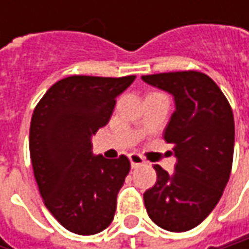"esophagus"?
Instances as JSON below:
<instances>
[{"instance_id": "obj_1", "label": "esophagus", "mask_w": 249, "mask_h": 249, "mask_svg": "<svg viewBox=\"0 0 249 249\" xmlns=\"http://www.w3.org/2000/svg\"><path fill=\"white\" fill-rule=\"evenodd\" d=\"M128 159H129V161H131L132 169H137L138 166H142V164L145 163V159H144L142 156L137 154V153H131V154L128 156Z\"/></svg>"}]
</instances>
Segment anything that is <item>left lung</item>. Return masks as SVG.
Returning a JSON list of instances; mask_svg holds the SVG:
<instances>
[{
    "label": "left lung",
    "instance_id": "1",
    "mask_svg": "<svg viewBox=\"0 0 249 249\" xmlns=\"http://www.w3.org/2000/svg\"><path fill=\"white\" fill-rule=\"evenodd\" d=\"M141 79L174 96L164 140L174 144L177 159L172 174L154 166L157 181L144 193V205L154 224L184 232L203 222L224 193L233 159V114L219 86L205 73L184 71Z\"/></svg>",
    "mask_w": 249,
    "mask_h": 249
}]
</instances>
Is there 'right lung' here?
<instances>
[{"mask_svg":"<svg viewBox=\"0 0 249 249\" xmlns=\"http://www.w3.org/2000/svg\"><path fill=\"white\" fill-rule=\"evenodd\" d=\"M135 76H69L56 82L34 108L30 156L50 213L68 231L93 235L108 228L131 164L92 154V135L108 124L117 96Z\"/></svg>","mask_w":249,"mask_h":249,"instance_id":"1","label":"right lung"}]
</instances>
